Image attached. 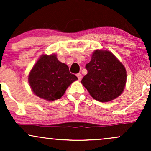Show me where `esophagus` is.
I'll return each instance as SVG.
<instances>
[{
    "mask_svg": "<svg viewBox=\"0 0 151 151\" xmlns=\"http://www.w3.org/2000/svg\"><path fill=\"white\" fill-rule=\"evenodd\" d=\"M77 77H78V79H79V81H81V77H82V76H81V74H77Z\"/></svg>",
    "mask_w": 151,
    "mask_h": 151,
    "instance_id": "1",
    "label": "esophagus"
}]
</instances>
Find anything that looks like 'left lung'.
<instances>
[{"label":"left lung","instance_id":"1","mask_svg":"<svg viewBox=\"0 0 151 151\" xmlns=\"http://www.w3.org/2000/svg\"><path fill=\"white\" fill-rule=\"evenodd\" d=\"M86 69L88 73L81 83L94 99L108 102L123 93L127 79L126 68L110 51L95 50Z\"/></svg>","mask_w":151,"mask_h":151}]
</instances>
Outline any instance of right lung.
<instances>
[{
	"instance_id": "1",
	"label": "right lung",
	"mask_w": 151,
	"mask_h": 151,
	"mask_svg": "<svg viewBox=\"0 0 151 151\" xmlns=\"http://www.w3.org/2000/svg\"><path fill=\"white\" fill-rule=\"evenodd\" d=\"M66 64L60 62L55 54L42 55L28 75V82L36 96L46 101L59 99L71 84L77 80Z\"/></svg>"
}]
</instances>
